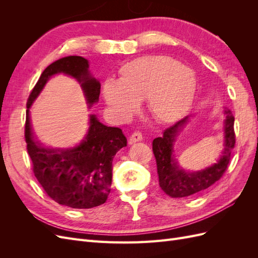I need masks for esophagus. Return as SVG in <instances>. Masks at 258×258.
Returning <instances> with one entry per match:
<instances>
[{
	"instance_id": "1",
	"label": "esophagus",
	"mask_w": 258,
	"mask_h": 258,
	"mask_svg": "<svg viewBox=\"0 0 258 258\" xmlns=\"http://www.w3.org/2000/svg\"><path fill=\"white\" fill-rule=\"evenodd\" d=\"M142 140H143V137L141 132H134V134H132L129 138V143L134 144L136 142H141Z\"/></svg>"
}]
</instances>
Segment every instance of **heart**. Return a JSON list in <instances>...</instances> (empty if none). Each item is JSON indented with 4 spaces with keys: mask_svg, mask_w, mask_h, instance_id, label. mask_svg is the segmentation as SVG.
<instances>
[{
    "mask_svg": "<svg viewBox=\"0 0 258 258\" xmlns=\"http://www.w3.org/2000/svg\"><path fill=\"white\" fill-rule=\"evenodd\" d=\"M195 90L191 69L169 57L145 56L123 64L119 80L104 82L102 93L107 105L122 119L130 118L145 99L154 118L169 122L188 108Z\"/></svg>",
    "mask_w": 258,
    "mask_h": 258,
    "instance_id": "heart-1",
    "label": "heart"
}]
</instances>
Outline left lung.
<instances>
[{
    "instance_id": "left-lung-1",
    "label": "left lung",
    "mask_w": 258,
    "mask_h": 258,
    "mask_svg": "<svg viewBox=\"0 0 258 258\" xmlns=\"http://www.w3.org/2000/svg\"><path fill=\"white\" fill-rule=\"evenodd\" d=\"M223 113L225 115L224 148L216 163L206 169L189 172L179 167L175 158L174 145L178 135L189 121L188 116L167 128L161 137L154 139L153 152L157 163L159 186L168 196L172 198L188 197L190 195L207 189L224 174L229 163L231 152L235 147L236 136L233 131L235 117L231 111L226 107Z\"/></svg>"
}]
</instances>
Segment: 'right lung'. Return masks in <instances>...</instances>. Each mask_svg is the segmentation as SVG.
Segmentation results:
<instances>
[{"mask_svg":"<svg viewBox=\"0 0 258 258\" xmlns=\"http://www.w3.org/2000/svg\"><path fill=\"white\" fill-rule=\"evenodd\" d=\"M71 76L80 83L88 106L99 101L101 85L89 72V62L69 56L46 68L27 103L26 143L33 163V172L48 196L59 205L73 209H90L103 205L111 191L113 158L127 146L121 129L107 127L96 115L89 116V128L80 144L68 148L45 146L34 138L30 110L50 77Z\"/></svg>","mask_w":258,"mask_h":258,"instance_id":"add662e5","label":"right lung"}]
</instances>
